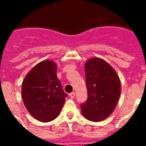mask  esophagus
Masks as SVG:
<instances>
[{
    "instance_id": "obj_1",
    "label": "esophagus",
    "mask_w": 146,
    "mask_h": 146,
    "mask_svg": "<svg viewBox=\"0 0 146 146\" xmlns=\"http://www.w3.org/2000/svg\"><path fill=\"white\" fill-rule=\"evenodd\" d=\"M75 95H76L75 92H73L70 93V95H69V96H70V97L71 98H73L75 97Z\"/></svg>"
}]
</instances>
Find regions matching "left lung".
<instances>
[{
  "mask_svg": "<svg viewBox=\"0 0 146 146\" xmlns=\"http://www.w3.org/2000/svg\"><path fill=\"white\" fill-rule=\"evenodd\" d=\"M88 98L81 104L87 120H104L115 109L121 92L120 81L114 69L103 59L95 57L85 64Z\"/></svg>",
  "mask_w": 146,
  "mask_h": 146,
  "instance_id": "8db88e82",
  "label": "left lung"
}]
</instances>
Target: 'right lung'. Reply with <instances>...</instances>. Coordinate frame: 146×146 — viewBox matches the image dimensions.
Returning <instances> with one entry per match:
<instances>
[{
    "label": "right lung",
    "mask_w": 146,
    "mask_h": 146,
    "mask_svg": "<svg viewBox=\"0 0 146 146\" xmlns=\"http://www.w3.org/2000/svg\"><path fill=\"white\" fill-rule=\"evenodd\" d=\"M56 73L57 64L46 60L35 65L22 84V96L26 109L42 122L54 120L67 97Z\"/></svg>",
    "instance_id": "1"
}]
</instances>
